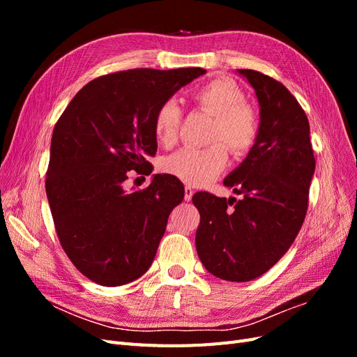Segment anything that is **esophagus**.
<instances>
[{
	"mask_svg": "<svg viewBox=\"0 0 357 357\" xmlns=\"http://www.w3.org/2000/svg\"><path fill=\"white\" fill-rule=\"evenodd\" d=\"M193 197V189L190 186L185 188V201H190Z\"/></svg>",
	"mask_w": 357,
	"mask_h": 357,
	"instance_id": "1",
	"label": "esophagus"
}]
</instances>
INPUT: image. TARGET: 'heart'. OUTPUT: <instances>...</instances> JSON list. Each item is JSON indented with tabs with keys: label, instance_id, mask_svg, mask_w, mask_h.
<instances>
[{
	"label": "heart",
	"instance_id": "b5f03b06",
	"mask_svg": "<svg viewBox=\"0 0 357 357\" xmlns=\"http://www.w3.org/2000/svg\"><path fill=\"white\" fill-rule=\"evenodd\" d=\"M199 109L214 117L207 149H181L162 162L167 174L190 186H205L218 178L228 165V148L236 155L250 150L257 138V114L245 104L244 92L229 79H215L193 93ZM181 110L176 100H167L156 110L153 128L160 144L167 147L177 142ZM222 141L227 145L218 144Z\"/></svg>",
	"mask_w": 357,
	"mask_h": 357
}]
</instances>
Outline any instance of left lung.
Segmentation results:
<instances>
[{
  "instance_id": "1",
  "label": "left lung",
  "mask_w": 357,
  "mask_h": 357,
  "mask_svg": "<svg viewBox=\"0 0 357 357\" xmlns=\"http://www.w3.org/2000/svg\"><path fill=\"white\" fill-rule=\"evenodd\" d=\"M259 102L257 138L223 185L241 199L198 192L197 252L210 274L250 282L289 250L304 223L316 160L310 123L286 86L253 70H236Z\"/></svg>"
}]
</instances>
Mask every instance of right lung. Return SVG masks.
I'll use <instances>...</instances> for the list:
<instances>
[{"mask_svg":"<svg viewBox=\"0 0 357 357\" xmlns=\"http://www.w3.org/2000/svg\"><path fill=\"white\" fill-rule=\"evenodd\" d=\"M205 73L107 74L82 88L56 122L46 195L62 248L96 284L131 283L152 265L185 188L169 174H155L144 190L126 192L123 181L131 169H150L159 105Z\"/></svg>","mask_w":357,"mask_h":357,"instance_id":"add662e5","label":"right lung"}]
</instances>
